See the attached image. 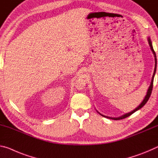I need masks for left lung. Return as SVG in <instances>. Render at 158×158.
I'll return each mask as SVG.
<instances>
[{
  "label": "left lung",
  "mask_w": 158,
  "mask_h": 158,
  "mask_svg": "<svg viewBox=\"0 0 158 158\" xmlns=\"http://www.w3.org/2000/svg\"><path fill=\"white\" fill-rule=\"evenodd\" d=\"M148 44L150 45V48H151V51L152 52V54L154 55V57H155V63H156V64H155V69H154V72H153V75H152V80H151V85H150V86L148 87V91H147V93H146V95L145 96V98L143 99V100L142 101V102L139 104V106L138 107H136L135 109L131 110V112L128 113H126V114L125 115H123L122 116H120V117L118 118H112V117H108V116H106V115H103L102 114H101V113H99V112H97L99 113L100 115H102V116H103V117H106L107 118H109V119H112V120H122V119H124V118H126L129 117V116H130L131 114H133V113L134 112H136V111H137L138 110L140 109V108H141L143 106L146 104V103H147V102H148L150 97H151V92H152V86H153V80H154V76L155 75H156V68H157V58H156V52H155V51L153 50V48H152V42L151 40V38H150L149 37L148 38Z\"/></svg>",
  "instance_id": "1"
}]
</instances>
